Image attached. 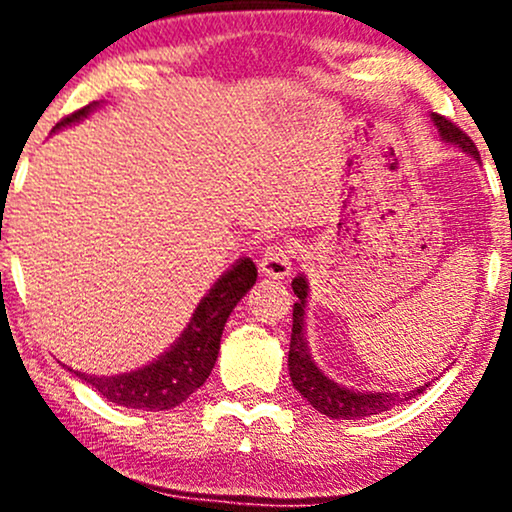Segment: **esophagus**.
Returning <instances> with one entry per match:
<instances>
[{
	"mask_svg": "<svg viewBox=\"0 0 512 512\" xmlns=\"http://www.w3.org/2000/svg\"><path fill=\"white\" fill-rule=\"evenodd\" d=\"M291 255L293 250L284 243H272L267 245L260 257V272L264 276H272V279H284L291 272Z\"/></svg>",
	"mask_w": 512,
	"mask_h": 512,
	"instance_id": "1",
	"label": "esophagus"
}]
</instances>
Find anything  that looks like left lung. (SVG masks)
I'll list each match as a JSON object with an SVG mask.
<instances>
[{
	"mask_svg": "<svg viewBox=\"0 0 512 512\" xmlns=\"http://www.w3.org/2000/svg\"><path fill=\"white\" fill-rule=\"evenodd\" d=\"M440 137L445 142L457 144L462 151H467L469 156H474L479 161V151L474 146L472 139L462 132L455 122H450L448 117L433 115ZM293 293L298 296V303H293V330H291V349H289V375L291 383L301 395L308 399L320 414L330 416V419H366V416L380 414L397 404H404L407 399H414L416 395L426 390L428 385L416 387L409 392H354L346 390L339 383L327 378L320 368L315 366L313 358H310L308 342H305L303 332V315H305V298H308V281L305 276H296L291 281Z\"/></svg>",
	"mask_w": 512,
	"mask_h": 512,
	"instance_id": "1",
	"label": "left lung"
}]
</instances>
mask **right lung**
Instances as JSON below:
<instances>
[{
	"instance_id": "right-lung-1",
	"label": "right lung",
	"mask_w": 512,
	"mask_h": 512,
	"mask_svg": "<svg viewBox=\"0 0 512 512\" xmlns=\"http://www.w3.org/2000/svg\"><path fill=\"white\" fill-rule=\"evenodd\" d=\"M96 105L98 103L93 101L81 110H74L72 115L62 117L55 129L79 122ZM255 281L257 267L250 257H243L238 264H233V269H228L197 305L190 325L178 342L149 366L132 370V373L110 375V378L108 375H86L79 370H74V373L81 380H86L98 395H103L108 402L120 404V407L144 411L178 407L197 387L207 383L216 356H219L223 325Z\"/></svg>"
}]
</instances>
